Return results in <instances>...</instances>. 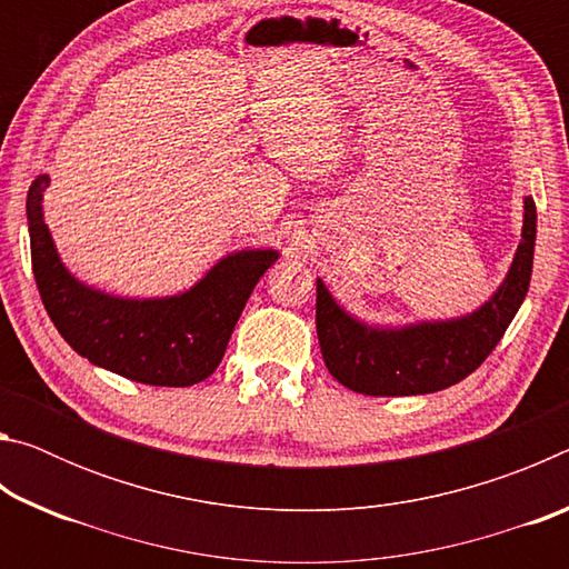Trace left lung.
Here are the masks:
<instances>
[{"mask_svg":"<svg viewBox=\"0 0 569 569\" xmlns=\"http://www.w3.org/2000/svg\"><path fill=\"white\" fill-rule=\"evenodd\" d=\"M537 240V208L525 196L522 240L502 283L455 319L371 323L346 311L316 278V331L331 377L366 397H419L455 387L479 369L522 306Z\"/></svg>","mask_w":569,"mask_h":569,"instance_id":"8db88e82","label":"left lung"}]
</instances>
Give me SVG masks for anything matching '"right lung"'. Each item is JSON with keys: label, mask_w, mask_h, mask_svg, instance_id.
<instances>
[{"label": "right lung", "mask_w": 569, "mask_h": 569, "mask_svg": "<svg viewBox=\"0 0 569 569\" xmlns=\"http://www.w3.org/2000/svg\"><path fill=\"white\" fill-rule=\"evenodd\" d=\"M50 176L27 192L32 271L57 331L90 363L150 387H192L223 359L256 283L281 253L273 248L233 250L203 278L172 296H118L77 278L64 266L44 223Z\"/></svg>", "instance_id": "1"}]
</instances>
